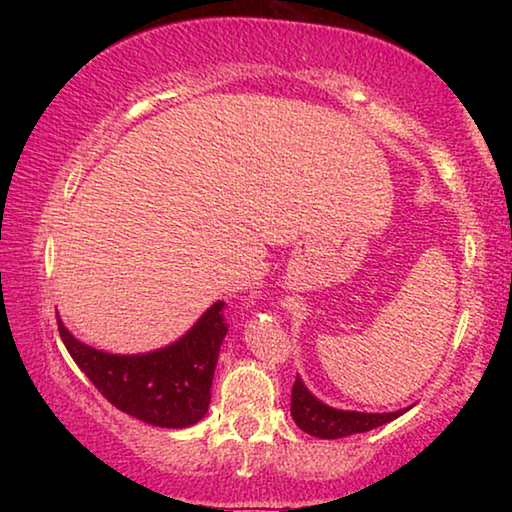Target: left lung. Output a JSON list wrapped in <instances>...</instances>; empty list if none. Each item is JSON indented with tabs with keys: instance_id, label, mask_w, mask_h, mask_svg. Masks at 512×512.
Masks as SVG:
<instances>
[{
	"instance_id": "8db88e82",
	"label": "left lung",
	"mask_w": 512,
	"mask_h": 512,
	"mask_svg": "<svg viewBox=\"0 0 512 512\" xmlns=\"http://www.w3.org/2000/svg\"><path fill=\"white\" fill-rule=\"evenodd\" d=\"M406 409L393 411V413H359V411H339L332 406L316 400L314 395L307 391V386L302 384V379L296 377L291 391V415L296 420L302 431H307L309 436L334 440L345 438L352 433H363L381 424L400 418Z\"/></svg>"
}]
</instances>
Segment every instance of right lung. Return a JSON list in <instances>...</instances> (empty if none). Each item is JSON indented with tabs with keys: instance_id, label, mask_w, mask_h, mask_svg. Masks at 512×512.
I'll return each instance as SVG.
<instances>
[{
	"instance_id": "obj_1",
	"label": "right lung",
	"mask_w": 512,
	"mask_h": 512,
	"mask_svg": "<svg viewBox=\"0 0 512 512\" xmlns=\"http://www.w3.org/2000/svg\"><path fill=\"white\" fill-rule=\"evenodd\" d=\"M223 305L214 302L183 339L146 354L94 350L74 339L60 318L58 332L76 366L112 406L153 427L185 429L210 406L216 359L228 334Z\"/></svg>"
}]
</instances>
